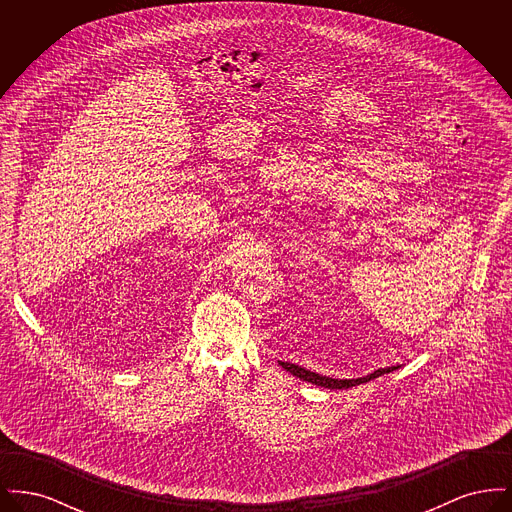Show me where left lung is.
<instances>
[{
    "instance_id": "1",
    "label": "left lung",
    "mask_w": 512,
    "mask_h": 512,
    "mask_svg": "<svg viewBox=\"0 0 512 512\" xmlns=\"http://www.w3.org/2000/svg\"><path fill=\"white\" fill-rule=\"evenodd\" d=\"M278 365L282 366V368H286L290 374L297 376L299 380L311 382V384H315V386H320V388H328V390H347V388H353V386H359V384H366V382H370V380H374V378H378V376H382V374H388V372H393V370H397V368H399V366H386V368H378V370H374L372 374L363 376V378L340 380V378L322 376V374L311 372V370H307V368H303V366L292 365V363H284V361H278Z\"/></svg>"
}]
</instances>
